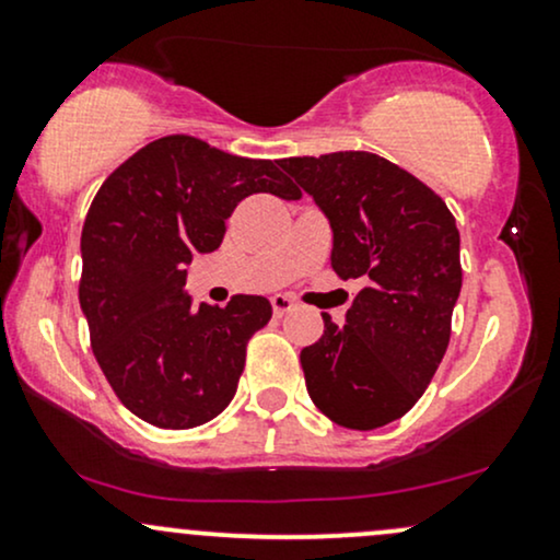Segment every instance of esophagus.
Here are the masks:
<instances>
[{
    "mask_svg": "<svg viewBox=\"0 0 560 560\" xmlns=\"http://www.w3.org/2000/svg\"><path fill=\"white\" fill-rule=\"evenodd\" d=\"M271 305H273V316L281 318L284 313H289L294 307V302L287 298V294H276V298H271Z\"/></svg>",
    "mask_w": 560,
    "mask_h": 560,
    "instance_id": "obj_1",
    "label": "esophagus"
}]
</instances>
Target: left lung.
<instances>
[{
  "mask_svg": "<svg viewBox=\"0 0 560 560\" xmlns=\"http://www.w3.org/2000/svg\"><path fill=\"white\" fill-rule=\"evenodd\" d=\"M279 165L329 218L339 279H363L347 324L320 313L324 334L300 352L307 395L339 427L378 429L419 402L447 350L464 281L455 218L427 184L374 152Z\"/></svg>",
  "mask_w": 560,
  "mask_h": 560,
  "instance_id": "8db88e82",
  "label": "left lung"
}]
</instances>
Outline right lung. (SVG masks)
<instances>
[{"label": "right lung", "mask_w": 560, "mask_h": 560, "mask_svg": "<svg viewBox=\"0 0 560 560\" xmlns=\"http://www.w3.org/2000/svg\"><path fill=\"white\" fill-rule=\"evenodd\" d=\"M249 195L300 199L279 160H249L173 133L150 141L96 191L81 231L79 300L118 400L160 429H195L234 397L247 342L271 302L234 294L191 305L186 266L213 253Z\"/></svg>", "instance_id": "1"}]
</instances>
